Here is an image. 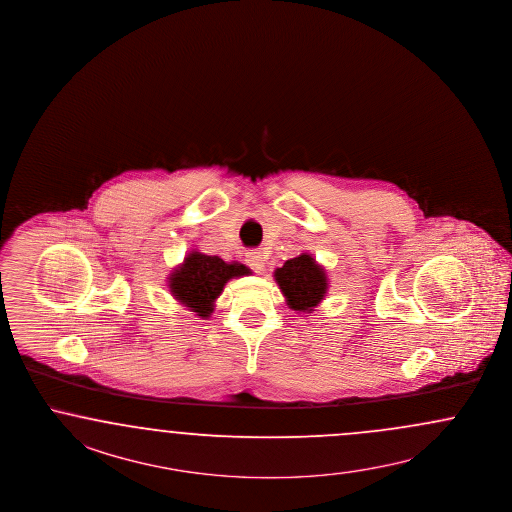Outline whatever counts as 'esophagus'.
<instances>
[{
	"label": "esophagus",
	"instance_id": "1",
	"mask_svg": "<svg viewBox=\"0 0 512 512\" xmlns=\"http://www.w3.org/2000/svg\"><path fill=\"white\" fill-rule=\"evenodd\" d=\"M247 264L256 271V273H264L265 271V260L262 256V252H248Z\"/></svg>",
	"mask_w": 512,
	"mask_h": 512
}]
</instances>
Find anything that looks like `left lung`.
Masks as SVG:
<instances>
[{
  "mask_svg": "<svg viewBox=\"0 0 512 512\" xmlns=\"http://www.w3.org/2000/svg\"><path fill=\"white\" fill-rule=\"evenodd\" d=\"M275 282L281 288L286 305L296 313H313L330 290V279L324 265L318 264L313 254L301 252L277 267Z\"/></svg>",
  "mask_w": 512,
  "mask_h": 512,
  "instance_id": "left-lung-1",
  "label": "left lung"
}]
</instances>
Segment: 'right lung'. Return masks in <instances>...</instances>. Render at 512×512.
I'll return each mask as SVG.
<instances>
[{"instance_id":"1","label":"right lung","mask_w":512,"mask_h":512,"mask_svg":"<svg viewBox=\"0 0 512 512\" xmlns=\"http://www.w3.org/2000/svg\"><path fill=\"white\" fill-rule=\"evenodd\" d=\"M252 271L241 262H224L192 248L181 264L167 275L169 294L190 313L207 320L215 313L216 299L231 279L247 277Z\"/></svg>"}]
</instances>
